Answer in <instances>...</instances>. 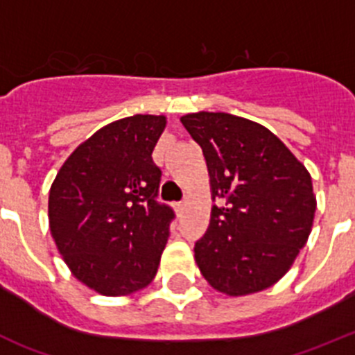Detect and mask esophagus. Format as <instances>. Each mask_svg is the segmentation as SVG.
I'll use <instances>...</instances> for the list:
<instances>
[{"label":"esophagus","instance_id":"1","mask_svg":"<svg viewBox=\"0 0 355 355\" xmlns=\"http://www.w3.org/2000/svg\"><path fill=\"white\" fill-rule=\"evenodd\" d=\"M185 205H187V200H184V201H178V203H175V210H177L178 214H182V212H184Z\"/></svg>","mask_w":355,"mask_h":355}]
</instances>
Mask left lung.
<instances>
[{
	"instance_id": "left-lung-1",
	"label": "left lung",
	"mask_w": 355,
	"mask_h": 355,
	"mask_svg": "<svg viewBox=\"0 0 355 355\" xmlns=\"http://www.w3.org/2000/svg\"><path fill=\"white\" fill-rule=\"evenodd\" d=\"M180 122L203 150L212 200L221 203L194 245L200 272L230 297L276 285L311 233V175L276 134L248 118L198 111Z\"/></svg>"
}]
</instances>
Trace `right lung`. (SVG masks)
Wrapping results in <instances>:
<instances>
[{"label": "right lung", "mask_w": 355, "mask_h": 355, "mask_svg": "<svg viewBox=\"0 0 355 355\" xmlns=\"http://www.w3.org/2000/svg\"><path fill=\"white\" fill-rule=\"evenodd\" d=\"M164 114L111 122L69 155L49 191V230L72 276L101 295L152 283L173 210L155 201L161 170L152 152Z\"/></svg>", "instance_id": "obj_1"}]
</instances>
